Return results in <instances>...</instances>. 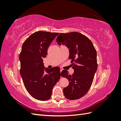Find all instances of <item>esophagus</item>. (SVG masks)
I'll list each match as a JSON object with an SVG mask.
<instances>
[{"instance_id": "34e87169", "label": "esophagus", "mask_w": 121, "mask_h": 121, "mask_svg": "<svg viewBox=\"0 0 121 121\" xmlns=\"http://www.w3.org/2000/svg\"><path fill=\"white\" fill-rule=\"evenodd\" d=\"M60 73H61V72L63 70V69L62 68H60Z\"/></svg>"}]
</instances>
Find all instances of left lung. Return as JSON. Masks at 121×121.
Wrapping results in <instances>:
<instances>
[{
	"label": "left lung",
	"instance_id": "obj_1",
	"mask_svg": "<svg viewBox=\"0 0 121 121\" xmlns=\"http://www.w3.org/2000/svg\"><path fill=\"white\" fill-rule=\"evenodd\" d=\"M56 42L69 49V59L74 70L72 75L65 69L61 72V76L69 81L63 89L64 94L68 99H78L85 95L92 85L97 69L96 51L88 38L77 32L60 33Z\"/></svg>",
	"mask_w": 121,
	"mask_h": 121
}]
</instances>
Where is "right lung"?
<instances>
[{
  "mask_svg": "<svg viewBox=\"0 0 121 121\" xmlns=\"http://www.w3.org/2000/svg\"><path fill=\"white\" fill-rule=\"evenodd\" d=\"M59 33L37 31L25 40L19 56L20 74L26 89L36 99L44 101L52 95L54 86L60 80V68H45L43 58L53 39Z\"/></svg>",
  "mask_w": 121,
  "mask_h": 121,
  "instance_id": "right-lung-1",
  "label": "right lung"
}]
</instances>
